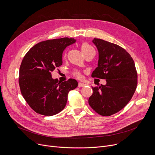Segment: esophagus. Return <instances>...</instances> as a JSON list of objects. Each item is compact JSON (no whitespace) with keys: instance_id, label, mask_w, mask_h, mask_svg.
<instances>
[{"instance_id":"1","label":"esophagus","mask_w":155,"mask_h":155,"mask_svg":"<svg viewBox=\"0 0 155 155\" xmlns=\"http://www.w3.org/2000/svg\"><path fill=\"white\" fill-rule=\"evenodd\" d=\"M85 85H86V84H84V82H79L78 83V87H84Z\"/></svg>"}]
</instances>
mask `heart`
I'll return each mask as SVG.
<instances>
[{
    "mask_svg": "<svg viewBox=\"0 0 155 155\" xmlns=\"http://www.w3.org/2000/svg\"><path fill=\"white\" fill-rule=\"evenodd\" d=\"M91 48H92V47L90 45H88L87 43H84L81 45V50H82V51L84 54L86 52H87ZM74 75L77 78H80V76H81L80 73L78 71H75L74 72Z\"/></svg>",
    "mask_w": 155,
    "mask_h": 155,
    "instance_id": "1",
    "label": "heart"
}]
</instances>
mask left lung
Segmentation results:
<instances>
[{
	"mask_svg": "<svg viewBox=\"0 0 155 155\" xmlns=\"http://www.w3.org/2000/svg\"><path fill=\"white\" fill-rule=\"evenodd\" d=\"M99 52L98 66L92 77L106 80L93 88L88 104L99 114L110 116L123 109L131 99L137 84L134 62L124 48L101 39L92 41Z\"/></svg>",
	"mask_w": 155,
	"mask_h": 155,
	"instance_id": "obj_1",
	"label": "left lung"
}]
</instances>
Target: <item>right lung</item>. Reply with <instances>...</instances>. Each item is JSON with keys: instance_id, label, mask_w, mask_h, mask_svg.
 Listing matches in <instances>:
<instances>
[{"instance_id": "add662e5", "label": "right lung", "mask_w": 155, "mask_h": 155, "mask_svg": "<svg viewBox=\"0 0 155 155\" xmlns=\"http://www.w3.org/2000/svg\"><path fill=\"white\" fill-rule=\"evenodd\" d=\"M75 42L68 38L45 41L32 47L24 57L19 70L21 92L39 114L51 116L61 112L66 106L68 92L78 86L75 79L60 82L51 74L62 64L64 49Z\"/></svg>"}]
</instances>
